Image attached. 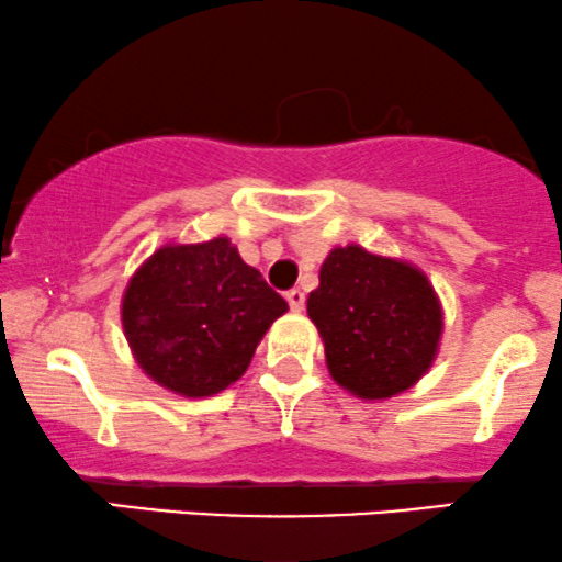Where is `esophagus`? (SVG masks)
<instances>
[{
  "label": "esophagus",
  "mask_w": 562,
  "mask_h": 562,
  "mask_svg": "<svg viewBox=\"0 0 562 562\" xmlns=\"http://www.w3.org/2000/svg\"><path fill=\"white\" fill-rule=\"evenodd\" d=\"M285 299H288V304H291V310L293 312H301V310H304V293H301L299 291V288H293V291H288L285 293Z\"/></svg>",
  "instance_id": "1"
}]
</instances>
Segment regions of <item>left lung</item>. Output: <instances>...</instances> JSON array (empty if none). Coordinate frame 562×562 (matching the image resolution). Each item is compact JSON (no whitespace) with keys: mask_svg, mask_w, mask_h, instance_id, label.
<instances>
[{"mask_svg":"<svg viewBox=\"0 0 562 562\" xmlns=\"http://www.w3.org/2000/svg\"><path fill=\"white\" fill-rule=\"evenodd\" d=\"M306 312L326 345L330 376L366 401L415 385L445 328L436 291L417 266L358 245L328 252Z\"/></svg>","mask_w":562,"mask_h":562,"instance_id":"1","label":"left lung"}]
</instances>
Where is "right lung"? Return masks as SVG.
<instances>
[{
	"label": "right lung",
	"mask_w": 562,
	"mask_h": 562,
	"mask_svg": "<svg viewBox=\"0 0 562 562\" xmlns=\"http://www.w3.org/2000/svg\"><path fill=\"white\" fill-rule=\"evenodd\" d=\"M288 304L226 236L164 245L128 280L123 334L150 380L204 398L226 390L250 366L258 341Z\"/></svg>",
	"instance_id": "add662e5"
}]
</instances>
